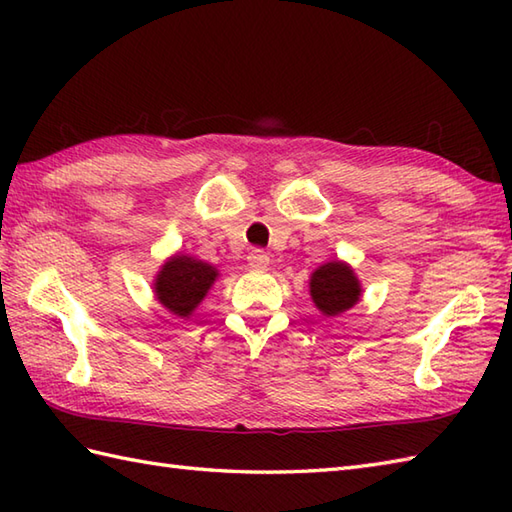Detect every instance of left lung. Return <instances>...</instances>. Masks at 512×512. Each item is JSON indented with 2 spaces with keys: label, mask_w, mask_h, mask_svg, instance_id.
Masks as SVG:
<instances>
[{
  "label": "left lung",
  "mask_w": 512,
  "mask_h": 512,
  "mask_svg": "<svg viewBox=\"0 0 512 512\" xmlns=\"http://www.w3.org/2000/svg\"><path fill=\"white\" fill-rule=\"evenodd\" d=\"M217 277L220 270L213 264L187 253H173L158 268L151 290L162 308L178 319H191Z\"/></svg>",
  "instance_id": "left-lung-1"
}]
</instances>
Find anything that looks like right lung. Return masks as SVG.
<instances>
[{
	"mask_svg": "<svg viewBox=\"0 0 512 512\" xmlns=\"http://www.w3.org/2000/svg\"><path fill=\"white\" fill-rule=\"evenodd\" d=\"M310 297L325 317H339L361 301L363 286L350 264L332 259L310 275Z\"/></svg>",
	"mask_w": 512,
	"mask_h": 512,
	"instance_id": "obj_1",
	"label": "right lung"
}]
</instances>
